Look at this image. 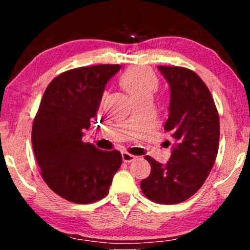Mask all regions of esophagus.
Returning <instances> with one entry per match:
<instances>
[{"label":"esophagus","instance_id":"1","mask_svg":"<svg viewBox=\"0 0 250 250\" xmlns=\"http://www.w3.org/2000/svg\"><path fill=\"white\" fill-rule=\"evenodd\" d=\"M122 160L125 162H132V161L135 160V155L130 154L129 152H122Z\"/></svg>","mask_w":250,"mask_h":250}]
</instances>
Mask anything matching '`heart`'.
Here are the masks:
<instances>
[{
  "label": "heart",
  "mask_w": 250,
  "mask_h": 250,
  "mask_svg": "<svg viewBox=\"0 0 250 250\" xmlns=\"http://www.w3.org/2000/svg\"><path fill=\"white\" fill-rule=\"evenodd\" d=\"M120 83L134 100L152 97L159 87V79L151 69L143 66H133L125 70Z\"/></svg>",
  "instance_id": "1"
}]
</instances>
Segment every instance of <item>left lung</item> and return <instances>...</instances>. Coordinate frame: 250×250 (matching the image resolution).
<instances>
[{
  "mask_svg": "<svg viewBox=\"0 0 250 250\" xmlns=\"http://www.w3.org/2000/svg\"><path fill=\"white\" fill-rule=\"evenodd\" d=\"M159 70L171 89L164 130L173 138L172 154L166 166L146 156L151 173L141 181V189L159 204H179L202 188L214 166L219 117L209 89L193 70L179 66H159Z\"/></svg>",
  "mask_w": 250,
  "mask_h": 250,
  "instance_id": "obj_1",
  "label": "left lung"
}]
</instances>
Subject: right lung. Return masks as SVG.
<instances>
[{
    "mask_svg": "<svg viewBox=\"0 0 250 250\" xmlns=\"http://www.w3.org/2000/svg\"><path fill=\"white\" fill-rule=\"evenodd\" d=\"M120 65L67 70L46 88L32 128V145L41 174L57 195L89 204L109 193L119 170V151H101L82 138L97 117L104 87Z\"/></svg>",
    "mask_w": 250,
    "mask_h": 250,
    "instance_id": "obj_1",
    "label": "right lung"
}]
</instances>
